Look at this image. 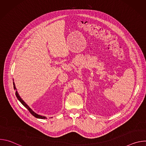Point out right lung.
Returning <instances> with one entry per match:
<instances>
[{"mask_svg": "<svg viewBox=\"0 0 146 146\" xmlns=\"http://www.w3.org/2000/svg\"><path fill=\"white\" fill-rule=\"evenodd\" d=\"M13 85H14V90H16V88H15V84H14V82H13ZM15 95H16L17 99L19 100V101L23 104V105L29 110V111L31 113V114H32L34 117H35L37 118H40V119H46V118H46V117H44V116H42V115H38V114H36V113H35V112L27 105V104L21 98V97L19 96V94H18V92H17V91H16V92H15Z\"/></svg>", "mask_w": 146, "mask_h": 146, "instance_id": "1", "label": "right lung"}]
</instances>
